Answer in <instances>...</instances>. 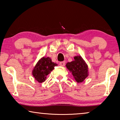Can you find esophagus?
<instances>
[{
  "label": "esophagus",
  "instance_id": "34e87169",
  "mask_svg": "<svg viewBox=\"0 0 120 120\" xmlns=\"http://www.w3.org/2000/svg\"><path fill=\"white\" fill-rule=\"evenodd\" d=\"M65 62H60V66H62V67H63V66H64L65 65Z\"/></svg>",
  "mask_w": 120,
  "mask_h": 120
}]
</instances>
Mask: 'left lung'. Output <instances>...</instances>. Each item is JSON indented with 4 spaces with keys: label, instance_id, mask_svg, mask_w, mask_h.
<instances>
[{
    "label": "left lung",
    "instance_id": "obj_1",
    "mask_svg": "<svg viewBox=\"0 0 120 120\" xmlns=\"http://www.w3.org/2000/svg\"><path fill=\"white\" fill-rule=\"evenodd\" d=\"M65 66L77 82H82L88 76V65L80 56L74 57V60L68 62Z\"/></svg>",
    "mask_w": 120,
    "mask_h": 120
}]
</instances>
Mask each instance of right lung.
I'll list each match as a JSON object with an SVG mask.
<instances>
[{
	"instance_id": "right-lung-1",
	"label": "right lung",
	"mask_w": 120,
	"mask_h": 120,
	"mask_svg": "<svg viewBox=\"0 0 120 120\" xmlns=\"http://www.w3.org/2000/svg\"><path fill=\"white\" fill-rule=\"evenodd\" d=\"M56 63L52 62L50 57H43L38 60L32 70V75L39 83H42L46 79V77L52 70Z\"/></svg>"
}]
</instances>
